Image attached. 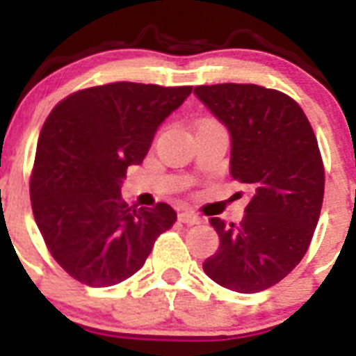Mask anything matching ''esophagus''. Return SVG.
<instances>
[{"mask_svg": "<svg viewBox=\"0 0 356 356\" xmlns=\"http://www.w3.org/2000/svg\"><path fill=\"white\" fill-rule=\"evenodd\" d=\"M178 221L184 222V225H200L201 219L197 216H194L193 212H181L178 216Z\"/></svg>", "mask_w": 356, "mask_h": 356, "instance_id": "34e87169", "label": "esophagus"}]
</instances>
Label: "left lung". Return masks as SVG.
<instances>
[{"mask_svg": "<svg viewBox=\"0 0 356 356\" xmlns=\"http://www.w3.org/2000/svg\"><path fill=\"white\" fill-rule=\"evenodd\" d=\"M203 105L228 128L229 172L250 187L241 225L212 217L219 248L203 271L235 292H260L294 269L308 250L325 196V169L301 106L253 83L201 85Z\"/></svg>", "mask_w": 356, "mask_h": 356, "instance_id": "8db88e82", "label": "left lung"}]
</instances>
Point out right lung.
Masks as SVG:
<instances>
[{
	"label": "right lung",
	"mask_w": 356,
	"mask_h": 356,
	"mask_svg": "<svg viewBox=\"0 0 356 356\" xmlns=\"http://www.w3.org/2000/svg\"><path fill=\"white\" fill-rule=\"evenodd\" d=\"M193 87L118 83L78 90L44 122L30 180L33 217L53 259L89 287H110L146 262L176 221L168 203L134 209L121 197L159 127Z\"/></svg>",
	"instance_id": "add662e5"
}]
</instances>
